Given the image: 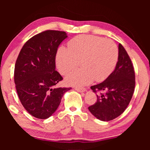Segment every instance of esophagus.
Here are the masks:
<instances>
[{
    "label": "esophagus",
    "mask_w": 150,
    "mask_h": 150,
    "mask_svg": "<svg viewBox=\"0 0 150 150\" xmlns=\"http://www.w3.org/2000/svg\"><path fill=\"white\" fill-rule=\"evenodd\" d=\"M75 90H76L77 91L80 92V93H83V92L86 91L85 88H77V87H75Z\"/></svg>",
    "instance_id": "1"
}]
</instances>
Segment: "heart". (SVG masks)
I'll return each mask as SVG.
<instances>
[{"instance_id": "1", "label": "heart", "mask_w": 150, "mask_h": 150, "mask_svg": "<svg viewBox=\"0 0 150 150\" xmlns=\"http://www.w3.org/2000/svg\"><path fill=\"white\" fill-rule=\"evenodd\" d=\"M61 46L56 55L57 68L62 74L72 71L80 64L82 67L65 78L67 85L83 87L92 81L101 82L114 70L118 61V48L113 41L102 37L81 35Z\"/></svg>"}]
</instances>
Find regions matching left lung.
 I'll return each instance as SVG.
<instances>
[{
    "mask_svg": "<svg viewBox=\"0 0 150 150\" xmlns=\"http://www.w3.org/2000/svg\"><path fill=\"white\" fill-rule=\"evenodd\" d=\"M118 50V61L115 70L102 83L91 87L93 92H100V95H97V102L88 109L103 122L114 120L123 113L134 91L135 74L132 61L121 44Z\"/></svg>",
    "mask_w": 150,
    "mask_h": 150,
    "instance_id": "left-lung-1",
    "label": "left lung"
}]
</instances>
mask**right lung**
Instances as JSON below:
<instances>
[{
  "label": "right lung",
  "instance_id": "1",
  "mask_svg": "<svg viewBox=\"0 0 150 150\" xmlns=\"http://www.w3.org/2000/svg\"><path fill=\"white\" fill-rule=\"evenodd\" d=\"M67 38L64 31L48 30L28 40L16 60L14 82L22 106L32 116L45 120L56 111L71 87L55 88L63 78L55 70L57 49Z\"/></svg>",
  "mask_w": 150,
  "mask_h": 150
}]
</instances>
